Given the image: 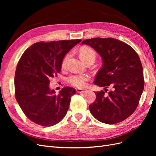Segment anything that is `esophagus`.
Here are the masks:
<instances>
[{"instance_id": "34e87169", "label": "esophagus", "mask_w": 156, "mask_h": 156, "mask_svg": "<svg viewBox=\"0 0 156 156\" xmlns=\"http://www.w3.org/2000/svg\"><path fill=\"white\" fill-rule=\"evenodd\" d=\"M76 92L77 93H84L87 91L86 89H81V88H76Z\"/></svg>"}]
</instances>
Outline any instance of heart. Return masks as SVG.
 <instances>
[{
	"label": "heart",
	"instance_id": "b5f03b06",
	"mask_svg": "<svg viewBox=\"0 0 156 156\" xmlns=\"http://www.w3.org/2000/svg\"><path fill=\"white\" fill-rule=\"evenodd\" d=\"M79 54L81 59L85 63L90 60L95 61L96 60V54L95 51L90 48H88V47H84V48H81L79 51ZM69 56L70 55L68 54L64 57L62 63V67L66 66ZM90 76L87 74H75L70 75L68 79V83L73 86L83 88L87 85Z\"/></svg>",
	"mask_w": 156,
	"mask_h": 156
}]
</instances>
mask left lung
Returning <instances> with one entry per match:
<instances>
[{"mask_svg":"<svg viewBox=\"0 0 156 156\" xmlns=\"http://www.w3.org/2000/svg\"><path fill=\"white\" fill-rule=\"evenodd\" d=\"M81 44L90 45L101 56L102 68L94 84L112 88L95 92V101L89 105L92 116L103 123L114 124L130 116L137 107L144 90L143 69L137 53L130 45L112 37H94Z\"/></svg>","mask_w":156,"mask_h":156,"instance_id":"1","label":"left lung"}]
</instances>
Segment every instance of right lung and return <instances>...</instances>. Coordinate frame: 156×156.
I'll return each instance as SVG.
<instances>
[{"label":"right lung","mask_w":156,"mask_h":156,"mask_svg":"<svg viewBox=\"0 0 156 156\" xmlns=\"http://www.w3.org/2000/svg\"><path fill=\"white\" fill-rule=\"evenodd\" d=\"M81 40L37 42L23 54L15 74L16 98L26 116L42 126L58 124L66 116L76 91L64 87L58 95L50 79L59 73L65 55Z\"/></svg>","instance_id":"obj_1"}]
</instances>
